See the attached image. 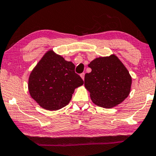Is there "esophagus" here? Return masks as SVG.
<instances>
[{"instance_id": "34e87169", "label": "esophagus", "mask_w": 156, "mask_h": 156, "mask_svg": "<svg viewBox=\"0 0 156 156\" xmlns=\"http://www.w3.org/2000/svg\"><path fill=\"white\" fill-rule=\"evenodd\" d=\"M84 74H84V73H82V74H80V76H81L82 79L83 80H84Z\"/></svg>"}]
</instances>
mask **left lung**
<instances>
[{
  "instance_id": "left-lung-1",
  "label": "left lung",
  "mask_w": 156,
  "mask_h": 156,
  "mask_svg": "<svg viewBox=\"0 0 156 156\" xmlns=\"http://www.w3.org/2000/svg\"><path fill=\"white\" fill-rule=\"evenodd\" d=\"M88 66L92 72L85 74L84 86L95 105L110 108L127 98L132 77L116 55L97 58Z\"/></svg>"
}]
</instances>
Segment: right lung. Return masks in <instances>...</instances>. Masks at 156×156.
Here are the masks:
<instances>
[{"instance_id": "add662e5", "label": "right lung", "mask_w": 156, "mask_h": 156, "mask_svg": "<svg viewBox=\"0 0 156 156\" xmlns=\"http://www.w3.org/2000/svg\"><path fill=\"white\" fill-rule=\"evenodd\" d=\"M72 62L49 51L34 67L29 78L30 95L43 108L55 111L69 103L75 88L84 81L74 72Z\"/></svg>"}]
</instances>
